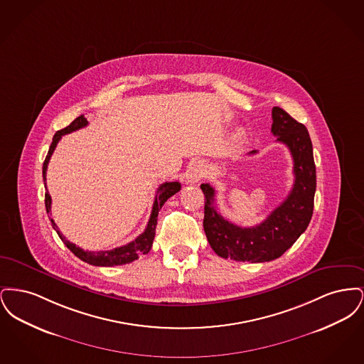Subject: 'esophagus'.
Masks as SVG:
<instances>
[{
  "label": "esophagus",
  "mask_w": 364,
  "mask_h": 364,
  "mask_svg": "<svg viewBox=\"0 0 364 364\" xmlns=\"http://www.w3.org/2000/svg\"><path fill=\"white\" fill-rule=\"evenodd\" d=\"M206 174V169L203 164H195L191 168L190 173H188V183L191 184H196L203 176Z\"/></svg>",
  "instance_id": "esophagus-1"
}]
</instances>
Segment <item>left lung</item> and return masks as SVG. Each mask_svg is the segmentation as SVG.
Segmentation results:
<instances>
[{"label": "left lung", "mask_w": 364, "mask_h": 364, "mask_svg": "<svg viewBox=\"0 0 364 364\" xmlns=\"http://www.w3.org/2000/svg\"><path fill=\"white\" fill-rule=\"evenodd\" d=\"M272 117L273 135L289 149L294 158V187L287 199L259 225L242 228L229 223L217 211L215 191L210 184H202L203 229L208 244L221 258L251 263L277 259L294 245L311 221L316 172L309 131L278 106L273 107ZM255 153L257 150H252L248 154Z\"/></svg>", "instance_id": "8db88e82"}]
</instances>
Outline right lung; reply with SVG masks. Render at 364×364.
<instances>
[{"label": "right lung", "instance_id": "right-lung-1", "mask_svg": "<svg viewBox=\"0 0 364 364\" xmlns=\"http://www.w3.org/2000/svg\"><path fill=\"white\" fill-rule=\"evenodd\" d=\"M88 122L87 119H85V116H79L77 119H75L73 122H70L68 127H65L64 129L61 131H57L55 135L53 136L52 144H50V149L48 151V156L45 158V162H43V168H42V174H43V183H45V187H46V171H48V165H49V161H50V156H52L53 151L58 143V140L61 139L63 135H67L70 134L76 129H80L83 127H86ZM181 188V184L178 181H171V183H164L159 186V188L156 190V199H154V205H153V210H151V215H150V220H149V224L146 226L144 232L141 235H139L138 237L134 240V242H128L125 245L122 247H117V248H113V250H107V251H85L83 248L75 245L73 242H68L65 239V236H63V233L58 230L57 225L54 224V221H52L53 228L54 230L57 232V235L60 236V239L63 240V242L70 248V251L79 258V259L87 262L90 264H94V266H117V264H125V263H131L134 260H136L139 258V255H144L147 254L150 250H151V245H153V240H154V236H156V217H158V211L161 210V208L164 206V203L171 198L173 196L174 193H177ZM45 206H46V211L50 213V208H52V198L48 192H45Z\"/></svg>", "mask_w": 364, "mask_h": 364}]
</instances>
